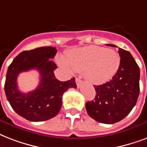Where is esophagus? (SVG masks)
I'll list each match as a JSON object with an SVG mask.
<instances>
[{"mask_svg": "<svg viewBox=\"0 0 147 147\" xmlns=\"http://www.w3.org/2000/svg\"><path fill=\"white\" fill-rule=\"evenodd\" d=\"M76 83H77V86H78V87H80V85L82 84L81 79H80V77H77V78H76Z\"/></svg>", "mask_w": 147, "mask_h": 147, "instance_id": "obj_1", "label": "esophagus"}]
</instances>
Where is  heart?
<instances>
[{"label":"heart","mask_w":147,"mask_h":147,"mask_svg":"<svg viewBox=\"0 0 147 147\" xmlns=\"http://www.w3.org/2000/svg\"><path fill=\"white\" fill-rule=\"evenodd\" d=\"M66 61L74 71L84 72L86 79L94 84L110 80L116 74L120 63L117 52L97 46L86 47L67 53ZM60 63L64 67L67 66L63 60H60Z\"/></svg>","instance_id":"b5f03b06"}]
</instances>
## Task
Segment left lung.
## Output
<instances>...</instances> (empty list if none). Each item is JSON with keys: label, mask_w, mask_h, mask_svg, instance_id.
Returning a JSON list of instances; mask_svg holds the SVG:
<instances>
[{"label": "left lung", "mask_w": 147, "mask_h": 147, "mask_svg": "<svg viewBox=\"0 0 147 147\" xmlns=\"http://www.w3.org/2000/svg\"><path fill=\"white\" fill-rule=\"evenodd\" d=\"M118 53L120 63L116 74L109 82L94 85L95 98L86 103L88 115L102 123L112 124L124 119L136 105L140 94L139 66L129 51L119 48Z\"/></svg>", "instance_id": "1"}]
</instances>
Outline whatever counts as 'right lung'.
<instances>
[{
	"label": "right lung",
	"mask_w": 147,
	"mask_h": 147,
	"mask_svg": "<svg viewBox=\"0 0 147 147\" xmlns=\"http://www.w3.org/2000/svg\"><path fill=\"white\" fill-rule=\"evenodd\" d=\"M57 52L53 47L24 51L8 67L4 84L7 99L13 110L26 120L40 122L54 117L61 110L63 93L69 88H77L74 77L63 82L54 76L57 65L50 59L54 57ZM34 69L40 74L39 85L31 92H20L16 83L18 75Z\"/></svg>",
	"instance_id": "right-lung-1"
}]
</instances>
